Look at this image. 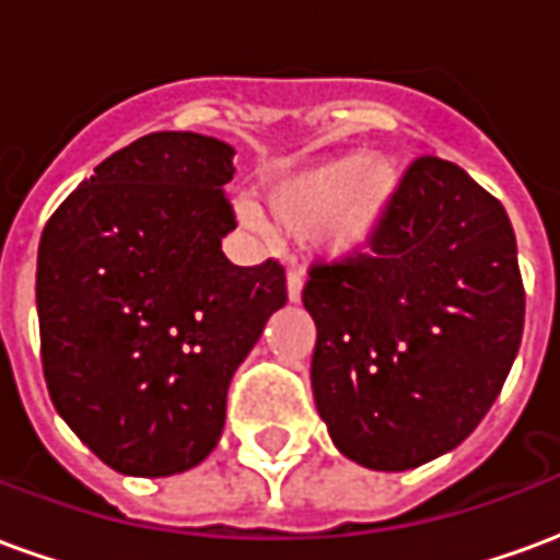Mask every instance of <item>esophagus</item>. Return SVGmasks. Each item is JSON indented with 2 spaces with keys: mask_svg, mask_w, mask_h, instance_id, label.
<instances>
[{
  "mask_svg": "<svg viewBox=\"0 0 560 560\" xmlns=\"http://www.w3.org/2000/svg\"><path fill=\"white\" fill-rule=\"evenodd\" d=\"M300 296H303V276H300L296 269H291V272H288V300H291V303H300Z\"/></svg>",
  "mask_w": 560,
  "mask_h": 560,
  "instance_id": "esophagus-1",
  "label": "esophagus"
}]
</instances>
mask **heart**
Returning a JSON list of instances; mask_svg holds the SVG:
<instances>
[{"instance_id": "1", "label": "heart", "mask_w": 560, "mask_h": 560, "mask_svg": "<svg viewBox=\"0 0 560 560\" xmlns=\"http://www.w3.org/2000/svg\"><path fill=\"white\" fill-rule=\"evenodd\" d=\"M396 191L399 173L384 155L281 164L260 179V200L269 219L293 236L315 233L320 255L332 260H348L372 248ZM233 215L248 233L269 236L267 215L252 200H240Z\"/></svg>"}]
</instances>
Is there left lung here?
I'll return each mask as SVG.
<instances>
[{"instance_id": "obj_1", "label": "left lung", "mask_w": 560, "mask_h": 560, "mask_svg": "<svg viewBox=\"0 0 560 560\" xmlns=\"http://www.w3.org/2000/svg\"><path fill=\"white\" fill-rule=\"evenodd\" d=\"M303 305L332 444L363 468H420L480 425L516 360V233L458 164L425 155L405 173L372 255L312 267Z\"/></svg>"}]
</instances>
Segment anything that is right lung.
I'll return each instance as SVG.
<instances>
[{
  "label": "right lung",
  "mask_w": 560,
  "mask_h": 560,
  "mask_svg": "<svg viewBox=\"0 0 560 560\" xmlns=\"http://www.w3.org/2000/svg\"><path fill=\"white\" fill-rule=\"evenodd\" d=\"M233 147L155 131L104 159L38 245L44 381L104 465L171 477L215 450L233 372L288 303L276 260L236 267Z\"/></svg>",
  "instance_id": "1"
}]
</instances>
